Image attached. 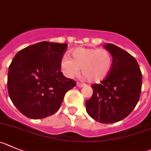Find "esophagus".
<instances>
[{"mask_svg":"<svg viewBox=\"0 0 151 151\" xmlns=\"http://www.w3.org/2000/svg\"><path fill=\"white\" fill-rule=\"evenodd\" d=\"M77 86L78 87H80V88H82V87H84V86H86V84H84V83H77Z\"/></svg>","mask_w":151,"mask_h":151,"instance_id":"34e87169","label":"esophagus"}]
</instances>
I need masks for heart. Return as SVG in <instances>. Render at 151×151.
Segmentation results:
<instances>
[{
	"label": "heart",
	"instance_id": "1",
	"mask_svg": "<svg viewBox=\"0 0 151 151\" xmlns=\"http://www.w3.org/2000/svg\"><path fill=\"white\" fill-rule=\"evenodd\" d=\"M71 55V60L64 57L60 63L63 74L68 77H74L81 68L89 82L98 83L108 77L113 65L112 53L106 49L77 47Z\"/></svg>",
	"mask_w": 151,
	"mask_h": 151
}]
</instances>
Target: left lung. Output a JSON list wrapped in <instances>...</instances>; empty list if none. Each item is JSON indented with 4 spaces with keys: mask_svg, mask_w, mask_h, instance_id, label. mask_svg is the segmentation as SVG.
<instances>
[{
    "mask_svg": "<svg viewBox=\"0 0 151 151\" xmlns=\"http://www.w3.org/2000/svg\"><path fill=\"white\" fill-rule=\"evenodd\" d=\"M113 57L108 77L100 84H93V95L86 101L90 117L103 124L123 120L139 102L142 75L136 59L123 49L108 43L104 46Z\"/></svg>",
    "mask_w": 151,
    "mask_h": 151,
    "instance_id": "obj_1",
    "label": "left lung"
}]
</instances>
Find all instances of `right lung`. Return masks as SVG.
I'll return each instance as SVG.
<instances>
[{
	"instance_id": "1",
	"label": "right lung",
	"mask_w": 151,
	"mask_h": 151,
	"mask_svg": "<svg viewBox=\"0 0 151 151\" xmlns=\"http://www.w3.org/2000/svg\"><path fill=\"white\" fill-rule=\"evenodd\" d=\"M68 44L41 42L18 51L9 67V98L24 115L41 119L60 108L65 93L76 86L60 71Z\"/></svg>"
}]
</instances>
